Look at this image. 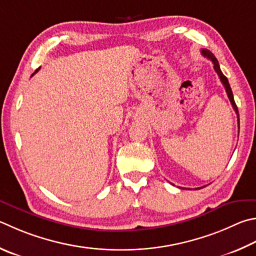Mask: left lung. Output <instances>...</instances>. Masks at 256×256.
<instances>
[{
	"label": "left lung",
	"mask_w": 256,
	"mask_h": 256,
	"mask_svg": "<svg viewBox=\"0 0 256 256\" xmlns=\"http://www.w3.org/2000/svg\"><path fill=\"white\" fill-rule=\"evenodd\" d=\"M202 54L204 57H206V58H208L209 60H212V64H214V69H215V72H217L218 77H220V80L222 84V85H224V87H225V90H226V92H227V96H228V98H230V103H232V106H233L234 110L236 112V114H238V128H240V116H238V106H236V104H235L234 96H233V92H232V88H230V86L228 80H227L226 76H224V74L222 72L220 68V64H218L216 57H215V56H214V54L210 52V51L207 50V49H202ZM202 188H204V187H202ZM197 189H200V188H197Z\"/></svg>",
	"instance_id": "1"
}]
</instances>
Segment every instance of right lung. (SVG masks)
<instances>
[{
	"mask_svg": "<svg viewBox=\"0 0 256 256\" xmlns=\"http://www.w3.org/2000/svg\"><path fill=\"white\" fill-rule=\"evenodd\" d=\"M38 70H39V69H36V72H34V74H36V72H38ZM34 74H32V76H34Z\"/></svg>",
	"mask_w": 256,
	"mask_h": 256,
	"instance_id": "1",
	"label": "right lung"
}]
</instances>
